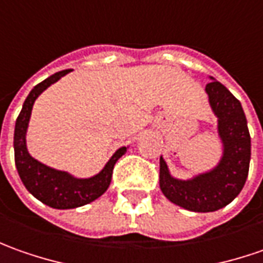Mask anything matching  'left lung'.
I'll return each instance as SVG.
<instances>
[{
	"label": "left lung",
	"mask_w": 263,
	"mask_h": 263,
	"mask_svg": "<svg viewBox=\"0 0 263 263\" xmlns=\"http://www.w3.org/2000/svg\"><path fill=\"white\" fill-rule=\"evenodd\" d=\"M214 114L218 118L222 157L217 167L189 180L175 179L160 157V189L173 204L195 213H213L229 205L248 179L250 134L240 102L213 78L205 87Z\"/></svg>",
	"instance_id": "1"
}]
</instances>
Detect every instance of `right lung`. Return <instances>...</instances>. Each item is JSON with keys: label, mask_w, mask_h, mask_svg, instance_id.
<instances>
[{"label": "right lung", "mask_w": 263, "mask_h": 263, "mask_svg": "<svg viewBox=\"0 0 263 263\" xmlns=\"http://www.w3.org/2000/svg\"><path fill=\"white\" fill-rule=\"evenodd\" d=\"M69 71L72 69H64L55 72L53 76L34 86V88L27 96V99L24 100L23 109L15 121V128H14V160H15L18 176L26 186V189L34 198H37L45 205L57 210H69V208L83 206L102 196L110 185L116 161L126 153V147L118 149L106 163L103 170L88 179H77L67 172L48 167L29 154L26 147V131L32 115L33 103L43 90H46L50 84L57 83L59 78L68 74Z\"/></svg>", "instance_id": "obj_1"}]
</instances>
